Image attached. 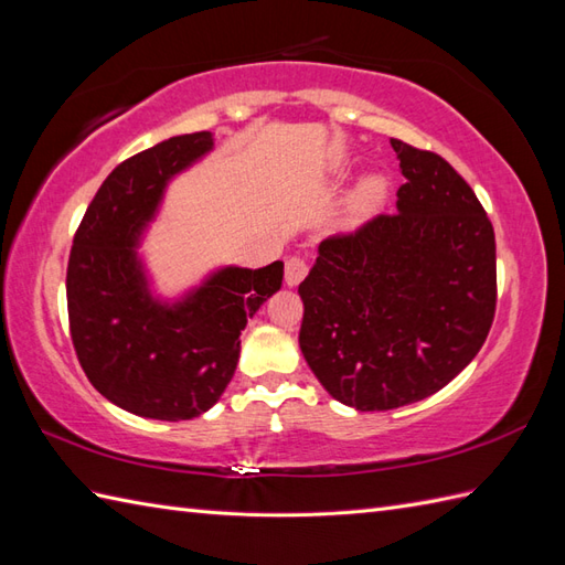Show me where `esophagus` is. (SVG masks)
I'll list each match as a JSON object with an SVG mask.
<instances>
[{
  "mask_svg": "<svg viewBox=\"0 0 565 565\" xmlns=\"http://www.w3.org/2000/svg\"><path fill=\"white\" fill-rule=\"evenodd\" d=\"M308 274V264H306V259H301V257H291L289 262H286V284L289 286H298L303 281V276Z\"/></svg>",
  "mask_w": 565,
  "mask_h": 565,
  "instance_id": "1",
  "label": "esophagus"
}]
</instances>
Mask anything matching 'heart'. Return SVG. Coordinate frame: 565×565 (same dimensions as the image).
Instances as JSON below:
<instances>
[{
  "instance_id": "1",
  "label": "heart",
  "mask_w": 565,
  "mask_h": 565,
  "mask_svg": "<svg viewBox=\"0 0 565 565\" xmlns=\"http://www.w3.org/2000/svg\"><path fill=\"white\" fill-rule=\"evenodd\" d=\"M386 194H388L386 177L381 174L362 177L344 201V221L350 225H362L379 211L381 203L386 201Z\"/></svg>"
}]
</instances>
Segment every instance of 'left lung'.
Instances as JSON below:
<instances>
[{
    "instance_id": "obj_1",
    "label": "left lung",
    "mask_w": 565,
    "mask_h": 565,
    "mask_svg": "<svg viewBox=\"0 0 565 565\" xmlns=\"http://www.w3.org/2000/svg\"><path fill=\"white\" fill-rule=\"evenodd\" d=\"M405 184L395 215L328 237L298 286V344L334 401L393 411L437 393L495 316V233L454 167L391 138Z\"/></svg>"
}]
</instances>
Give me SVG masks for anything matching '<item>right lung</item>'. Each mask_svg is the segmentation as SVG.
Here are the masks:
<instances>
[{
    "label": "right lung",
    "mask_w": 565,
    "mask_h": 565,
    "mask_svg": "<svg viewBox=\"0 0 565 565\" xmlns=\"http://www.w3.org/2000/svg\"><path fill=\"white\" fill-rule=\"evenodd\" d=\"M213 150V134L174 136L104 179L72 239L67 313L84 374L106 401L150 419H191L231 383L239 332L281 289L284 262L223 264L162 296L142 239L167 189Z\"/></svg>",
    "instance_id": "obj_1"
}]
</instances>
